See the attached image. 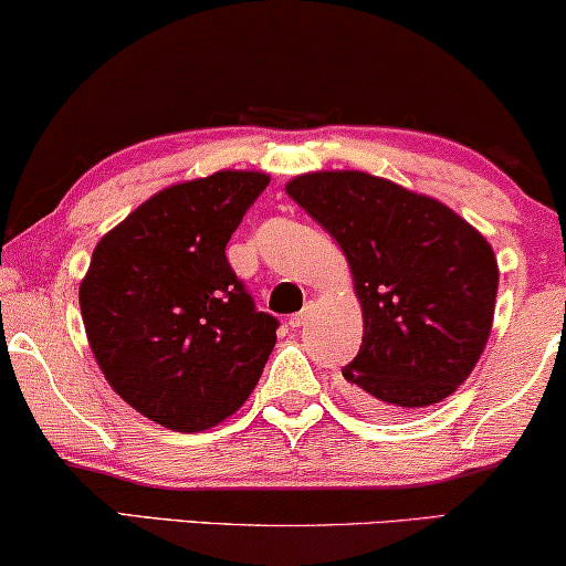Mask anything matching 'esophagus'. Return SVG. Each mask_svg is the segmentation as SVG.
<instances>
[{
	"label": "esophagus",
	"instance_id": "obj_1",
	"mask_svg": "<svg viewBox=\"0 0 566 566\" xmlns=\"http://www.w3.org/2000/svg\"><path fill=\"white\" fill-rule=\"evenodd\" d=\"M312 308H314V304H312V301H308V304H306L304 308H301V312H298V314H293V316H291V319H289V324H291V327H293V329L304 327V324L308 322V316H312Z\"/></svg>",
	"mask_w": 566,
	"mask_h": 566
}]
</instances>
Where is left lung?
<instances>
[{
    "instance_id": "8db88e82",
    "label": "left lung",
    "mask_w": 566,
    "mask_h": 566,
    "mask_svg": "<svg viewBox=\"0 0 566 566\" xmlns=\"http://www.w3.org/2000/svg\"><path fill=\"white\" fill-rule=\"evenodd\" d=\"M285 190L343 247L363 306L347 399L409 412L451 397L492 332L490 242L440 200L355 169L301 175Z\"/></svg>"
}]
</instances>
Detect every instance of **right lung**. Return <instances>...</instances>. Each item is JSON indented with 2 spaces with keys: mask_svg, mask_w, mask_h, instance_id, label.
<instances>
[{
  "mask_svg": "<svg viewBox=\"0 0 566 566\" xmlns=\"http://www.w3.org/2000/svg\"><path fill=\"white\" fill-rule=\"evenodd\" d=\"M270 177L221 169L159 190L99 239L80 285L107 384L161 428L198 432L244 405L277 319L254 308L227 244Z\"/></svg>",
  "mask_w": 566,
  "mask_h": 566,
  "instance_id": "right-lung-1",
  "label": "right lung"
}]
</instances>
